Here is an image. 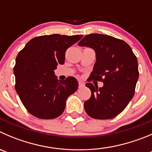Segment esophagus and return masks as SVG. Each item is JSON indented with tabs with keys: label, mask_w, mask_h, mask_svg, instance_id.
Here are the masks:
<instances>
[{
	"label": "esophagus",
	"mask_w": 152,
	"mask_h": 152,
	"mask_svg": "<svg viewBox=\"0 0 152 152\" xmlns=\"http://www.w3.org/2000/svg\"><path fill=\"white\" fill-rule=\"evenodd\" d=\"M85 86V84L83 83H82V82H79V88H83Z\"/></svg>",
	"instance_id": "34e87169"
}]
</instances>
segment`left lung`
I'll return each mask as SVG.
<instances>
[{"label":"left lung","instance_id":"1","mask_svg":"<svg viewBox=\"0 0 152 152\" xmlns=\"http://www.w3.org/2000/svg\"><path fill=\"white\" fill-rule=\"evenodd\" d=\"M96 52V61L88 80L102 82L98 88L86 85L91 91L85 102L86 113L95 119H110L119 115L133 98L139 79L138 61L128 44L109 35L91 34L78 43Z\"/></svg>","mask_w":152,"mask_h":152}]
</instances>
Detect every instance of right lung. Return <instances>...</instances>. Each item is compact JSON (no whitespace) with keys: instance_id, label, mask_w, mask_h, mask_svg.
Here are the masks:
<instances>
[{"instance_id":"1","label":"right lung","mask_w":152,"mask_h":152,"mask_svg":"<svg viewBox=\"0 0 152 152\" xmlns=\"http://www.w3.org/2000/svg\"><path fill=\"white\" fill-rule=\"evenodd\" d=\"M83 35L52 34L33 38L18 52L13 68L15 88L28 113L42 119L63 113L66 100L77 90L76 78L58 80L54 70L63 64L68 48Z\"/></svg>"}]
</instances>
